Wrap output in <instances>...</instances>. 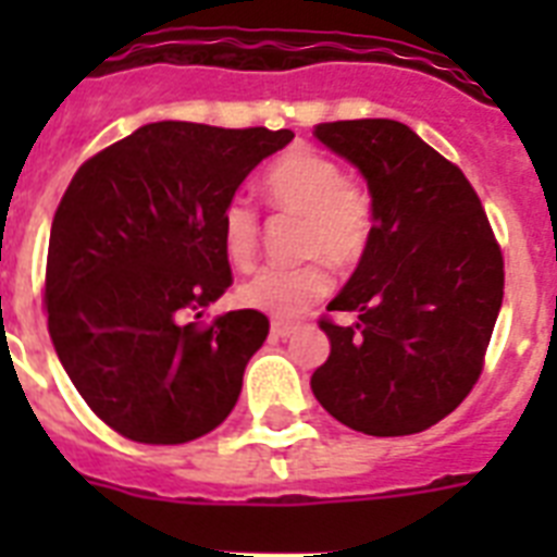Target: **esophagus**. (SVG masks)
I'll list each match as a JSON object with an SVG mask.
<instances>
[{
    "mask_svg": "<svg viewBox=\"0 0 557 557\" xmlns=\"http://www.w3.org/2000/svg\"><path fill=\"white\" fill-rule=\"evenodd\" d=\"M295 330L297 326L292 321H271V335H274V338H288Z\"/></svg>",
    "mask_w": 557,
    "mask_h": 557,
    "instance_id": "34e87169",
    "label": "esophagus"
}]
</instances>
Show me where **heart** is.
<instances>
[{
	"instance_id": "b5f03b06",
	"label": "heart",
	"mask_w": 557,
	"mask_h": 557,
	"mask_svg": "<svg viewBox=\"0 0 557 557\" xmlns=\"http://www.w3.org/2000/svg\"><path fill=\"white\" fill-rule=\"evenodd\" d=\"M271 205L286 213H300L297 253L309 260L297 265H265L245 280L236 297L257 312L288 318L318 304L332 286L326 259L335 269H352L370 248V196L326 152L295 147L280 156L262 178ZM222 251L234 265H251L260 248V216L243 193H234L219 210Z\"/></svg>"
}]
</instances>
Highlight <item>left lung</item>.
<instances>
[{"label":"left lung","instance_id":"8db88e82","mask_svg":"<svg viewBox=\"0 0 557 557\" xmlns=\"http://www.w3.org/2000/svg\"><path fill=\"white\" fill-rule=\"evenodd\" d=\"M314 138L349 159L372 193V239L321 330L330 358L314 398L370 436H410L474 389L503 304V251L466 173L387 117L332 121ZM335 311L359 321L341 327Z\"/></svg>","mask_w":557,"mask_h":557}]
</instances>
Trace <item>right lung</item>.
Masks as SVG:
<instances>
[{
	"mask_svg": "<svg viewBox=\"0 0 557 557\" xmlns=\"http://www.w3.org/2000/svg\"><path fill=\"white\" fill-rule=\"evenodd\" d=\"M292 138L161 121L95 152L65 187L48 239V335L91 413L126 440L182 445L234 410L269 318L182 312L234 283L219 210Z\"/></svg>",
	"mask_w": 557,
	"mask_h": 557,
	"instance_id": "obj_1",
	"label": "right lung"
}]
</instances>
